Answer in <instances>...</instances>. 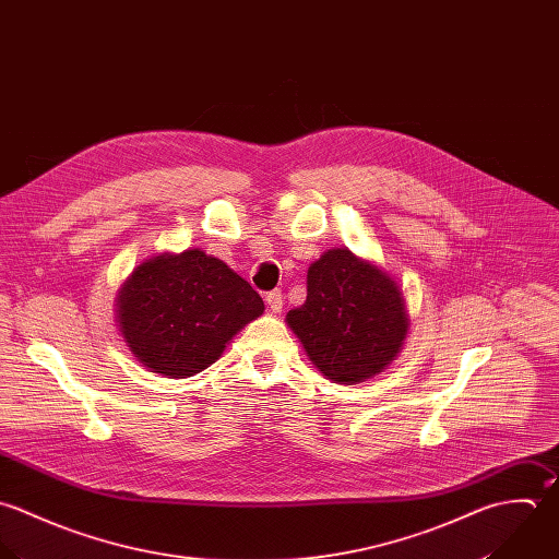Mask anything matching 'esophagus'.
<instances>
[{"instance_id":"esophagus-1","label":"esophagus","mask_w":559,"mask_h":559,"mask_svg":"<svg viewBox=\"0 0 559 559\" xmlns=\"http://www.w3.org/2000/svg\"><path fill=\"white\" fill-rule=\"evenodd\" d=\"M266 306L271 308V312H282V306H284V295H282V290H271L269 295H266Z\"/></svg>"}]
</instances>
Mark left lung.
<instances>
[{"mask_svg": "<svg viewBox=\"0 0 559 559\" xmlns=\"http://www.w3.org/2000/svg\"><path fill=\"white\" fill-rule=\"evenodd\" d=\"M286 323L319 371L352 385L396 358L409 319L385 271L336 247L310 264L306 304L290 310Z\"/></svg>", "mask_w": 559, "mask_h": 559, "instance_id": "left-lung-1", "label": "left lung"}]
</instances>
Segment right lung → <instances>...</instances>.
<instances>
[{
  "label": "right lung",
  "instance_id": "right-lung-1",
  "mask_svg": "<svg viewBox=\"0 0 559 559\" xmlns=\"http://www.w3.org/2000/svg\"><path fill=\"white\" fill-rule=\"evenodd\" d=\"M262 312L249 282L201 249L141 262L117 295V323L130 352L169 377L207 369Z\"/></svg>",
  "mask_w": 559,
  "mask_h": 559
}]
</instances>
